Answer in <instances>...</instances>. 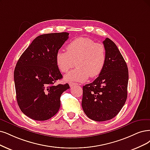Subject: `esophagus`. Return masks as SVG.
I'll return each instance as SVG.
<instances>
[{
  "mask_svg": "<svg viewBox=\"0 0 150 150\" xmlns=\"http://www.w3.org/2000/svg\"><path fill=\"white\" fill-rule=\"evenodd\" d=\"M69 85H70V86L71 88V87H74V86H75L79 85V84H78V83H70Z\"/></svg>",
  "mask_w": 150,
  "mask_h": 150,
  "instance_id": "34e87169",
  "label": "esophagus"
}]
</instances>
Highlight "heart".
Returning a JSON list of instances; mask_svg holds the SVG:
<instances>
[{
  "instance_id": "b5f03b06",
  "label": "heart",
  "mask_w": 150,
  "mask_h": 150,
  "mask_svg": "<svg viewBox=\"0 0 150 150\" xmlns=\"http://www.w3.org/2000/svg\"><path fill=\"white\" fill-rule=\"evenodd\" d=\"M106 60V48L101 43L88 38L81 37L71 41L67 51L59 49L55 55V62L62 73L68 71L75 64L76 68L64 76L68 81H85L101 74Z\"/></svg>"
}]
</instances>
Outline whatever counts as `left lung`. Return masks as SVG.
I'll list each match as a JSON object with an SVG mask.
<instances>
[{
    "label": "left lung",
    "instance_id": "8db88e82",
    "mask_svg": "<svg viewBox=\"0 0 150 150\" xmlns=\"http://www.w3.org/2000/svg\"><path fill=\"white\" fill-rule=\"evenodd\" d=\"M106 60L98 78L83 86L81 106L90 119L102 122L112 119L120 112L127 98L129 71L127 64L115 43L103 41Z\"/></svg>",
    "mask_w": 150,
    "mask_h": 150
}]
</instances>
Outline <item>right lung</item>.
I'll return each instance as SVG.
<instances>
[{"label": "right lung", "instance_id": "1", "mask_svg": "<svg viewBox=\"0 0 150 150\" xmlns=\"http://www.w3.org/2000/svg\"><path fill=\"white\" fill-rule=\"evenodd\" d=\"M67 32L36 37L18 59L14 70L16 101L24 114L35 120L52 117L68 83L55 85L62 75L55 62L58 50L68 40Z\"/></svg>", "mask_w": 150, "mask_h": 150}]
</instances>
